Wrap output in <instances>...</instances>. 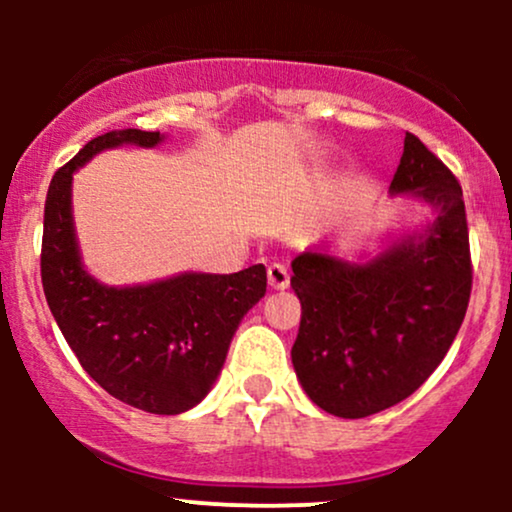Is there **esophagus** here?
Listing matches in <instances>:
<instances>
[{
    "label": "esophagus",
    "mask_w": 512,
    "mask_h": 512,
    "mask_svg": "<svg viewBox=\"0 0 512 512\" xmlns=\"http://www.w3.org/2000/svg\"><path fill=\"white\" fill-rule=\"evenodd\" d=\"M267 281L274 291H284V289H289L291 279H289V272H286L284 264H272V267L267 269Z\"/></svg>",
    "instance_id": "esophagus-1"
}]
</instances>
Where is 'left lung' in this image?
<instances>
[{
  "instance_id": "8db88e82",
  "label": "left lung",
  "mask_w": 512,
  "mask_h": 512,
  "mask_svg": "<svg viewBox=\"0 0 512 512\" xmlns=\"http://www.w3.org/2000/svg\"><path fill=\"white\" fill-rule=\"evenodd\" d=\"M390 195L416 199L431 216L375 255L346 260L313 245L291 262L303 310L293 368L305 395L342 419L419 390L455 342L472 293L462 187L411 132Z\"/></svg>"
}]
</instances>
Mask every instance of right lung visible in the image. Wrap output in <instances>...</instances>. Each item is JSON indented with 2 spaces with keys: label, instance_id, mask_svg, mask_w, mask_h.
Masks as SVG:
<instances>
[{
  "label": "right lung",
  "instance_id": "right-lung-1",
  "mask_svg": "<svg viewBox=\"0 0 512 512\" xmlns=\"http://www.w3.org/2000/svg\"><path fill=\"white\" fill-rule=\"evenodd\" d=\"M163 139L161 132L113 129L57 170L45 199L40 276L50 313L86 373L129 407L170 416L209 395L240 320L267 291V269L182 272L132 286L88 274L74 226V173L105 149H154Z\"/></svg>",
  "mask_w": 512,
  "mask_h": 512
}]
</instances>
